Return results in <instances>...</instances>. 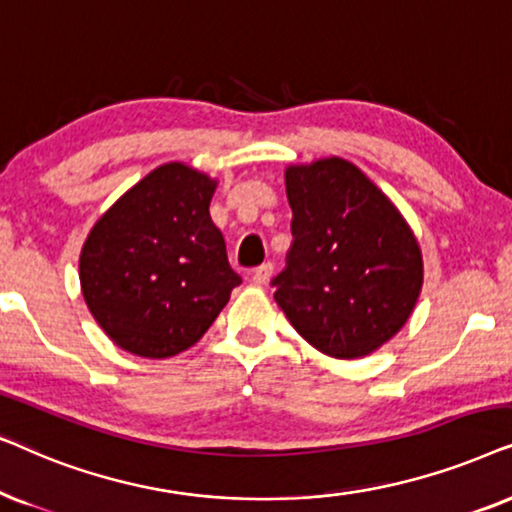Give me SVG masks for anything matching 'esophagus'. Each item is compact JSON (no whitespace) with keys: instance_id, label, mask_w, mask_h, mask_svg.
Segmentation results:
<instances>
[{"instance_id":"1","label":"esophagus","mask_w":512,"mask_h":512,"mask_svg":"<svg viewBox=\"0 0 512 512\" xmlns=\"http://www.w3.org/2000/svg\"><path fill=\"white\" fill-rule=\"evenodd\" d=\"M271 274H274V264H271V262L262 264V267H257L255 271H252V283H255V285H267Z\"/></svg>"}]
</instances>
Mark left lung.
Masks as SVG:
<instances>
[{
  "label": "left lung",
  "mask_w": 512,
  "mask_h": 512,
  "mask_svg": "<svg viewBox=\"0 0 512 512\" xmlns=\"http://www.w3.org/2000/svg\"><path fill=\"white\" fill-rule=\"evenodd\" d=\"M292 245L274 299L313 349L353 360L377 351L412 316L424 260L391 199L351 161L285 170Z\"/></svg>",
  "instance_id": "8db88e82"
}]
</instances>
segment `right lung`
I'll return each mask as SVG.
<instances>
[{
	"instance_id": "right-lung-1",
	"label": "right lung",
	"mask_w": 512,
	"mask_h": 512,
	"mask_svg": "<svg viewBox=\"0 0 512 512\" xmlns=\"http://www.w3.org/2000/svg\"><path fill=\"white\" fill-rule=\"evenodd\" d=\"M217 182L173 161L154 168L93 224L79 257L88 311L140 358L194 346L241 276L210 220Z\"/></svg>"
}]
</instances>
